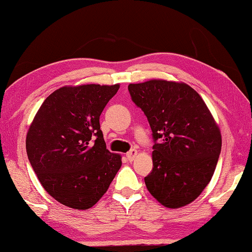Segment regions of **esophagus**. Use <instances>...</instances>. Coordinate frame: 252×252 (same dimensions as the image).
Instances as JSON below:
<instances>
[{
    "label": "esophagus",
    "mask_w": 252,
    "mask_h": 252,
    "mask_svg": "<svg viewBox=\"0 0 252 252\" xmlns=\"http://www.w3.org/2000/svg\"><path fill=\"white\" fill-rule=\"evenodd\" d=\"M137 154H138V152H137L136 150H131L130 152H127V153H126V158H127V161L132 162V161L134 160V158L137 157Z\"/></svg>",
    "instance_id": "1"
}]
</instances>
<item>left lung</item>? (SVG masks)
<instances>
[{"instance_id": "8db88e82", "label": "left lung", "mask_w": 252, "mask_h": 252, "mask_svg": "<svg viewBox=\"0 0 252 252\" xmlns=\"http://www.w3.org/2000/svg\"><path fill=\"white\" fill-rule=\"evenodd\" d=\"M132 101L150 123L153 170L145 177L152 196L165 208L189 204L210 183L221 150L220 129L189 84L154 79L130 83Z\"/></svg>"}]
</instances>
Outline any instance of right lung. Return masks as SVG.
<instances>
[{"instance_id":"1","label":"right lung","mask_w":252,"mask_h":252,"mask_svg":"<svg viewBox=\"0 0 252 252\" xmlns=\"http://www.w3.org/2000/svg\"><path fill=\"white\" fill-rule=\"evenodd\" d=\"M120 84L59 88L35 114L26 151L41 185L66 207L87 210L107 192L122 157L106 148L99 118Z\"/></svg>"}]
</instances>
